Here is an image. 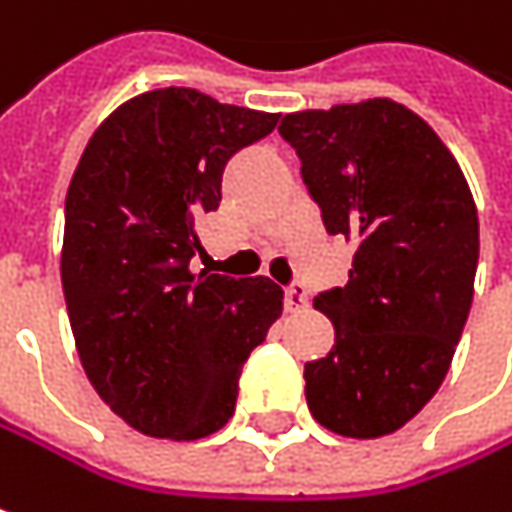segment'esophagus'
<instances>
[{"label":"esophagus","mask_w":512,"mask_h":512,"mask_svg":"<svg viewBox=\"0 0 512 512\" xmlns=\"http://www.w3.org/2000/svg\"><path fill=\"white\" fill-rule=\"evenodd\" d=\"M309 306V294H306V285L303 282H294L285 288V309L288 311H303Z\"/></svg>","instance_id":"1"}]
</instances>
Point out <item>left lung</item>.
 Masks as SVG:
<instances>
[{
	"instance_id": "8db88e82",
	"label": "left lung",
	"mask_w": 512,
	"mask_h": 512,
	"mask_svg": "<svg viewBox=\"0 0 512 512\" xmlns=\"http://www.w3.org/2000/svg\"><path fill=\"white\" fill-rule=\"evenodd\" d=\"M279 133L326 230L358 241L347 285L314 297L335 344L303 373L311 417L355 440L393 434L443 384L469 317V183L431 125L393 98L285 113Z\"/></svg>"
}]
</instances>
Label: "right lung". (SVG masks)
<instances>
[{"instance_id":"1","label":"right lung","mask_w":512,"mask_h":512,"mask_svg":"<svg viewBox=\"0 0 512 512\" xmlns=\"http://www.w3.org/2000/svg\"><path fill=\"white\" fill-rule=\"evenodd\" d=\"M276 122L189 87L142 92L98 125L72 174L60 279L75 349L95 393L148 437L224 428L247 355L282 314L268 276L189 268L224 165Z\"/></svg>"}]
</instances>
